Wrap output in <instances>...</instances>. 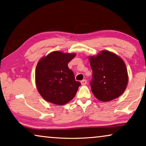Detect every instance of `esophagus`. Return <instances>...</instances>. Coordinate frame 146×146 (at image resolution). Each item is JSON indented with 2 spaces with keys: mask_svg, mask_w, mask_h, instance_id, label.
I'll list each match as a JSON object with an SVG mask.
<instances>
[{
  "mask_svg": "<svg viewBox=\"0 0 146 146\" xmlns=\"http://www.w3.org/2000/svg\"><path fill=\"white\" fill-rule=\"evenodd\" d=\"M87 84L86 80H83L81 81V84L82 85H86Z\"/></svg>",
  "mask_w": 146,
  "mask_h": 146,
  "instance_id": "obj_1",
  "label": "esophagus"
}]
</instances>
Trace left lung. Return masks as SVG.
Returning <instances> with one entry per match:
<instances>
[{"instance_id":"obj_1","label":"left lung","mask_w":146,"mask_h":146,"mask_svg":"<svg viewBox=\"0 0 146 146\" xmlns=\"http://www.w3.org/2000/svg\"><path fill=\"white\" fill-rule=\"evenodd\" d=\"M92 79L91 90L102 102H109L122 94L128 83L125 64L120 57L108 50L89 56Z\"/></svg>"}]
</instances>
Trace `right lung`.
Wrapping results in <instances>:
<instances>
[{"label": "right lung", "mask_w": 146, "mask_h": 146, "mask_svg": "<svg viewBox=\"0 0 146 146\" xmlns=\"http://www.w3.org/2000/svg\"><path fill=\"white\" fill-rule=\"evenodd\" d=\"M75 53L54 51L38 61L36 68L35 82L37 90L46 101L64 105L75 96L80 82L76 81L68 64Z\"/></svg>", "instance_id": "right-lung-1"}]
</instances>
